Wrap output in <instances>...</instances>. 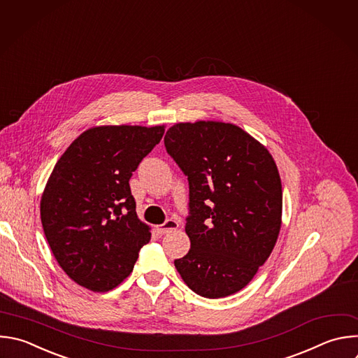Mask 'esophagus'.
<instances>
[{
    "instance_id": "1",
    "label": "esophagus",
    "mask_w": 358,
    "mask_h": 358,
    "mask_svg": "<svg viewBox=\"0 0 358 358\" xmlns=\"http://www.w3.org/2000/svg\"><path fill=\"white\" fill-rule=\"evenodd\" d=\"M177 227H178V223H177L174 219H167L164 223H162V224L157 227V230H159V233L164 234V233H170V231L176 230Z\"/></svg>"
}]
</instances>
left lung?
I'll use <instances>...</instances> for the list:
<instances>
[{
    "label": "left lung",
    "instance_id": "left-lung-1",
    "mask_svg": "<svg viewBox=\"0 0 358 358\" xmlns=\"http://www.w3.org/2000/svg\"><path fill=\"white\" fill-rule=\"evenodd\" d=\"M164 146L188 180L191 249L174 260L203 298L245 288L270 257L281 227L282 189L268 150L239 127L177 124Z\"/></svg>",
    "mask_w": 358,
    "mask_h": 358
}]
</instances>
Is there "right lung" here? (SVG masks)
Instances as JSON below:
<instances>
[{
	"mask_svg": "<svg viewBox=\"0 0 358 358\" xmlns=\"http://www.w3.org/2000/svg\"><path fill=\"white\" fill-rule=\"evenodd\" d=\"M163 135L164 127L92 128L56 163L41 219L55 259L78 285L94 292L115 288L149 243L129 180Z\"/></svg>",
	"mask_w": 358,
	"mask_h": 358,
	"instance_id": "add662e5",
	"label": "right lung"
}]
</instances>
